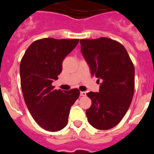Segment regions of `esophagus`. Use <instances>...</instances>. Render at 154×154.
I'll return each instance as SVG.
<instances>
[{"label":"esophagus","instance_id":"esophagus-1","mask_svg":"<svg viewBox=\"0 0 154 154\" xmlns=\"http://www.w3.org/2000/svg\"><path fill=\"white\" fill-rule=\"evenodd\" d=\"M80 96H86V92H80Z\"/></svg>","mask_w":154,"mask_h":154}]
</instances>
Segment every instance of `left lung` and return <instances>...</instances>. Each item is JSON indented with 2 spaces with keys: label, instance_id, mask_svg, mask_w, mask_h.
<instances>
[{
  "label": "left lung",
  "instance_id": "8db88e82",
  "mask_svg": "<svg viewBox=\"0 0 154 154\" xmlns=\"http://www.w3.org/2000/svg\"><path fill=\"white\" fill-rule=\"evenodd\" d=\"M81 51L91 74L101 80L99 92H89L92 106L85 111L89 123L106 130L122 120L130 107L135 88V69L119 42L108 38L81 39Z\"/></svg>",
  "mask_w": 154,
  "mask_h": 154
}]
</instances>
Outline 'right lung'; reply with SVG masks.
Segmentation results:
<instances>
[{"label":"right lung","instance_id":"right-lung-1","mask_svg":"<svg viewBox=\"0 0 154 154\" xmlns=\"http://www.w3.org/2000/svg\"><path fill=\"white\" fill-rule=\"evenodd\" d=\"M79 39L46 38L28 48L20 64L24 102L39 126L57 132L68 123L71 106L79 96L78 89H55L52 84L62 70V61L78 45Z\"/></svg>","mask_w":154,"mask_h":154}]
</instances>
